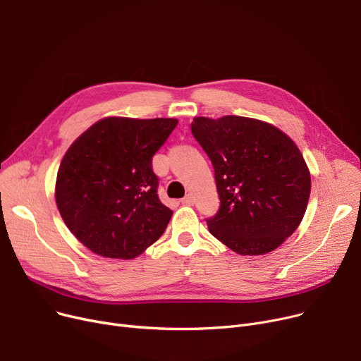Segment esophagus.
<instances>
[{"mask_svg":"<svg viewBox=\"0 0 361 361\" xmlns=\"http://www.w3.org/2000/svg\"><path fill=\"white\" fill-rule=\"evenodd\" d=\"M181 203L185 204V206H193V204H195V199H193V196H191V195H187V196L181 200Z\"/></svg>","mask_w":361,"mask_h":361,"instance_id":"1","label":"esophagus"}]
</instances>
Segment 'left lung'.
<instances>
[{
    "label": "left lung",
    "mask_w": 361,
    "mask_h": 361,
    "mask_svg": "<svg viewBox=\"0 0 361 361\" xmlns=\"http://www.w3.org/2000/svg\"><path fill=\"white\" fill-rule=\"evenodd\" d=\"M191 133L212 161L221 207L210 233L241 255L280 247L300 225L310 174L296 143L261 120L195 117Z\"/></svg>",
    "instance_id": "1"
}]
</instances>
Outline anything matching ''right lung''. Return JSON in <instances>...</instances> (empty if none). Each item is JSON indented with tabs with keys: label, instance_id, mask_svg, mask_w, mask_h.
I'll list each match as a JSON object with an SVG mask.
<instances>
[{
	"label": "right lung",
	"instance_id": "obj_1",
	"mask_svg": "<svg viewBox=\"0 0 361 361\" xmlns=\"http://www.w3.org/2000/svg\"><path fill=\"white\" fill-rule=\"evenodd\" d=\"M177 118L107 117L66 151L55 199L68 229L94 254L132 259L164 233L173 210L158 197L152 157Z\"/></svg>",
	"mask_w": 361,
	"mask_h": 361
}]
</instances>
